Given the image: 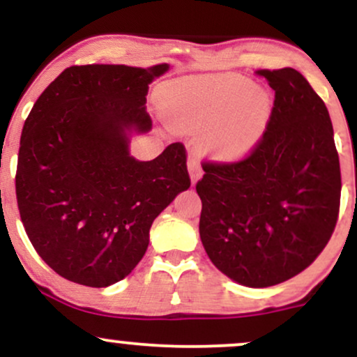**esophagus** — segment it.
<instances>
[{"instance_id": "obj_1", "label": "esophagus", "mask_w": 357, "mask_h": 357, "mask_svg": "<svg viewBox=\"0 0 357 357\" xmlns=\"http://www.w3.org/2000/svg\"><path fill=\"white\" fill-rule=\"evenodd\" d=\"M188 171H190V178H191V184L195 186L196 181L202 178V167H199V162L196 161L195 158L188 159Z\"/></svg>"}]
</instances>
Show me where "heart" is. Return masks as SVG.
<instances>
[{
	"label": "heart",
	"instance_id": "b5f03b06",
	"mask_svg": "<svg viewBox=\"0 0 357 357\" xmlns=\"http://www.w3.org/2000/svg\"><path fill=\"white\" fill-rule=\"evenodd\" d=\"M158 104L176 132L203 130L199 151L223 165L243 161L260 146L273 112L268 90L236 73L167 82L159 89Z\"/></svg>",
	"mask_w": 357,
	"mask_h": 357
}]
</instances>
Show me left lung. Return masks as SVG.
Masks as SVG:
<instances>
[{"instance_id":"left-lung-1","label":"left lung","mask_w":357,"mask_h":357,"mask_svg":"<svg viewBox=\"0 0 357 357\" xmlns=\"http://www.w3.org/2000/svg\"><path fill=\"white\" fill-rule=\"evenodd\" d=\"M258 73L275 90L267 134L243 161L206 162L196 184L208 257L252 289L282 284L309 267L333 235L341 199L326 104L294 68Z\"/></svg>"}]
</instances>
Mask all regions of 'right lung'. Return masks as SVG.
Here are the masks:
<instances>
[{
  "mask_svg": "<svg viewBox=\"0 0 357 357\" xmlns=\"http://www.w3.org/2000/svg\"><path fill=\"white\" fill-rule=\"evenodd\" d=\"M169 70L80 65L43 90L20 139L16 199L24 231L59 275L109 287L144 257L158 215L190 188L186 151L169 144L153 161L130 155L147 134L149 84Z\"/></svg>",
  "mask_w": 357,
  "mask_h": 357,
  "instance_id": "1",
  "label": "right lung"
}]
</instances>
